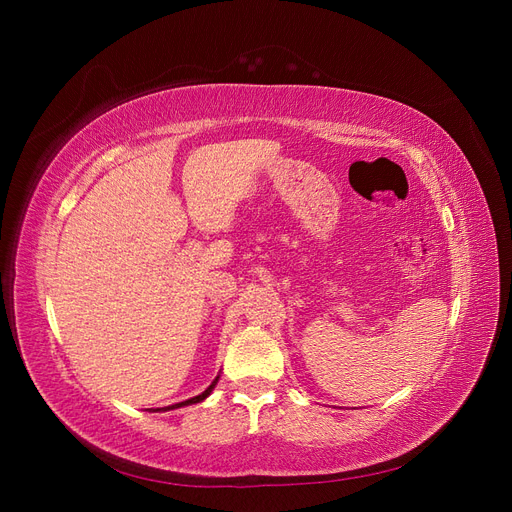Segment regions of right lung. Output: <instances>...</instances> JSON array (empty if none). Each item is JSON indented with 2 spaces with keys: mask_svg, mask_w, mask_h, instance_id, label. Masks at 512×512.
Returning <instances> with one entry per match:
<instances>
[{
  "mask_svg": "<svg viewBox=\"0 0 512 512\" xmlns=\"http://www.w3.org/2000/svg\"><path fill=\"white\" fill-rule=\"evenodd\" d=\"M218 384V378H215V382L203 392V394H199V396H195V398H191V400H184V402H180V405H174V407H170V409H176V407H182V405H191V402H199V400H205L207 396H209V392H211V388Z\"/></svg>",
  "mask_w": 512,
  "mask_h": 512,
  "instance_id": "add662e5",
  "label": "right lung"
}]
</instances>
